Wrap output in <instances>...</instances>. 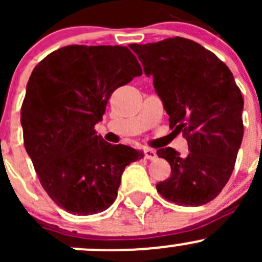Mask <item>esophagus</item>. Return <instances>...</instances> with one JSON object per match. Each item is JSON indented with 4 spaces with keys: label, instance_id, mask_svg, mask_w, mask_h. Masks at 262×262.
I'll list each match as a JSON object with an SVG mask.
<instances>
[{
    "label": "esophagus",
    "instance_id": "esophagus-1",
    "mask_svg": "<svg viewBox=\"0 0 262 262\" xmlns=\"http://www.w3.org/2000/svg\"><path fill=\"white\" fill-rule=\"evenodd\" d=\"M144 157H146L147 160L155 161L156 158H157V152H156L155 149H150V148H147V149H144Z\"/></svg>",
    "mask_w": 262,
    "mask_h": 262
}]
</instances>
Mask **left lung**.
<instances>
[{"label": "left lung", "instance_id": "8db88e82", "mask_svg": "<svg viewBox=\"0 0 262 262\" xmlns=\"http://www.w3.org/2000/svg\"><path fill=\"white\" fill-rule=\"evenodd\" d=\"M170 120L185 136L187 156L161 148L171 176L156 185L165 199L184 207L213 200L228 182L244 138V99L229 68L190 39L130 44Z\"/></svg>", "mask_w": 262, "mask_h": 262}]
</instances>
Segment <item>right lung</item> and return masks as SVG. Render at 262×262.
Listing matches in <instances>:
<instances>
[{
    "label": "right lung",
    "instance_id": "1",
    "mask_svg": "<svg viewBox=\"0 0 262 262\" xmlns=\"http://www.w3.org/2000/svg\"><path fill=\"white\" fill-rule=\"evenodd\" d=\"M142 75L126 47L68 46L34 68L21 106L24 144L53 202L77 215L106 210L143 153L107 143L95 125L118 87Z\"/></svg>",
    "mask_w": 262,
    "mask_h": 262
}]
</instances>
